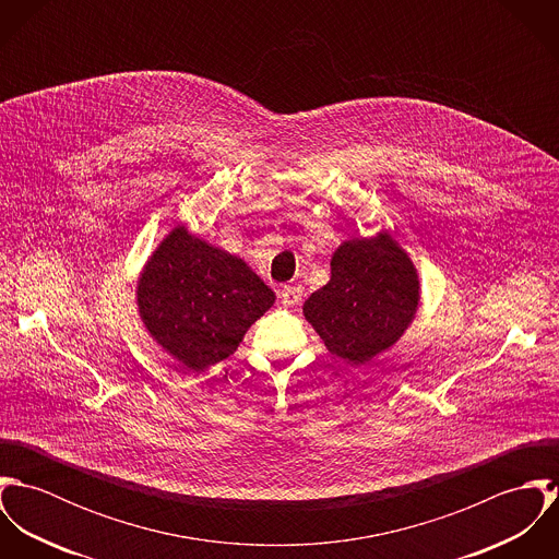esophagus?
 Returning <instances> with one entry per match:
<instances>
[{
  "instance_id": "34e87169",
  "label": "esophagus",
  "mask_w": 559,
  "mask_h": 559,
  "mask_svg": "<svg viewBox=\"0 0 559 559\" xmlns=\"http://www.w3.org/2000/svg\"><path fill=\"white\" fill-rule=\"evenodd\" d=\"M304 288L301 286H284L282 288V304L284 306H297L301 301Z\"/></svg>"
}]
</instances>
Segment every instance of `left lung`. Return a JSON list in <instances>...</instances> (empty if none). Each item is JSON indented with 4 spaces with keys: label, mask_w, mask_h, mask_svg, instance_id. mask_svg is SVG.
I'll return each instance as SVG.
<instances>
[{
    "label": "left lung",
    "mask_w": 559,
    "mask_h": 559,
    "mask_svg": "<svg viewBox=\"0 0 559 559\" xmlns=\"http://www.w3.org/2000/svg\"><path fill=\"white\" fill-rule=\"evenodd\" d=\"M417 273L388 235L344 242L331 258V280L304 306L324 346L350 364L390 348L415 317Z\"/></svg>",
    "instance_id": "8db88e82"
}]
</instances>
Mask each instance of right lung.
I'll use <instances>...</instances> for the list:
<instances>
[{"mask_svg": "<svg viewBox=\"0 0 559 559\" xmlns=\"http://www.w3.org/2000/svg\"><path fill=\"white\" fill-rule=\"evenodd\" d=\"M273 301V290L240 258L185 228H174L160 242L138 286L146 329L195 370L233 355Z\"/></svg>", "mask_w": 559, "mask_h": 559, "instance_id": "right-lung-1", "label": "right lung"}]
</instances>
